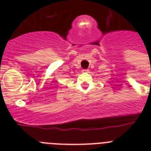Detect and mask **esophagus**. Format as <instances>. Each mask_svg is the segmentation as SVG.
I'll return each mask as SVG.
<instances>
[{"instance_id":"1","label":"esophagus","mask_w":151,"mask_h":151,"mask_svg":"<svg viewBox=\"0 0 151 151\" xmlns=\"http://www.w3.org/2000/svg\"><path fill=\"white\" fill-rule=\"evenodd\" d=\"M88 70H82V72H88Z\"/></svg>"}]
</instances>
